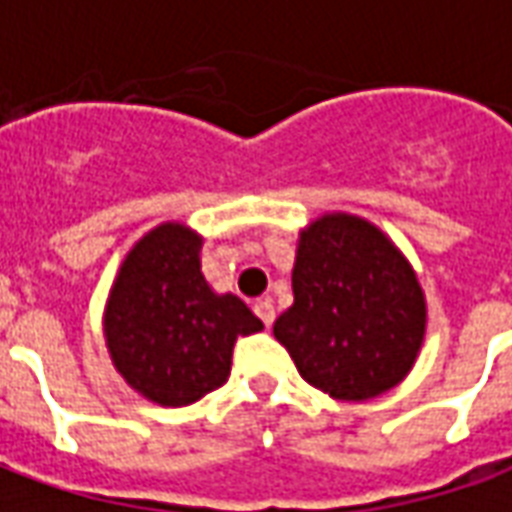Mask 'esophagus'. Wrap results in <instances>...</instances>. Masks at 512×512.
I'll return each mask as SVG.
<instances>
[{
  "instance_id": "obj_1",
  "label": "esophagus",
  "mask_w": 512,
  "mask_h": 512,
  "mask_svg": "<svg viewBox=\"0 0 512 512\" xmlns=\"http://www.w3.org/2000/svg\"><path fill=\"white\" fill-rule=\"evenodd\" d=\"M255 312H257V318L266 323V326H271L274 318H277V312H274V304H271V301H257Z\"/></svg>"
}]
</instances>
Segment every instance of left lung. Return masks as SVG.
Instances as JSON below:
<instances>
[{"label":"left lung","mask_w":512,"mask_h":512,"mask_svg":"<svg viewBox=\"0 0 512 512\" xmlns=\"http://www.w3.org/2000/svg\"><path fill=\"white\" fill-rule=\"evenodd\" d=\"M301 378L334 400H370L414 367L425 293L376 224L326 213L301 230L293 307L274 323Z\"/></svg>","instance_id":"left-lung-1"}]
</instances>
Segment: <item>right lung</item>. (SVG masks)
<instances>
[{"mask_svg": "<svg viewBox=\"0 0 512 512\" xmlns=\"http://www.w3.org/2000/svg\"><path fill=\"white\" fill-rule=\"evenodd\" d=\"M202 238L158 224L117 271L104 312L117 373L158 406H189L227 381L233 345L263 323L233 293H213L200 271Z\"/></svg>", "mask_w": 512, "mask_h": 512, "instance_id": "right-lung-1", "label": "right lung"}]
</instances>
